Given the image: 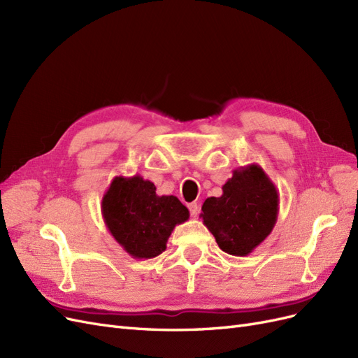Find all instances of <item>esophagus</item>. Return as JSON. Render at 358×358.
<instances>
[{
	"label": "esophagus",
	"mask_w": 358,
	"mask_h": 358,
	"mask_svg": "<svg viewBox=\"0 0 358 358\" xmlns=\"http://www.w3.org/2000/svg\"><path fill=\"white\" fill-rule=\"evenodd\" d=\"M188 209H189L191 216H194V218H196V216H199V213H200V208H199V204H197V203H189V204H188Z\"/></svg>",
	"instance_id": "34e87169"
}]
</instances>
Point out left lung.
<instances>
[{
  "instance_id": "left-lung-1",
  "label": "left lung",
  "mask_w": 358,
  "mask_h": 358,
  "mask_svg": "<svg viewBox=\"0 0 358 358\" xmlns=\"http://www.w3.org/2000/svg\"><path fill=\"white\" fill-rule=\"evenodd\" d=\"M203 224L224 252L245 257L264 242L278 220L279 194L258 164L236 169L225 182L221 197L201 206Z\"/></svg>"
}]
</instances>
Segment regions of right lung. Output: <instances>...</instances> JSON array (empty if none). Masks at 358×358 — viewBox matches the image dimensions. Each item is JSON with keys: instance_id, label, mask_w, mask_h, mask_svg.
I'll use <instances>...</instances> for the list:
<instances>
[{"instance_id": "obj_1", "label": "right lung", "mask_w": 358, "mask_h": 358, "mask_svg": "<svg viewBox=\"0 0 358 358\" xmlns=\"http://www.w3.org/2000/svg\"><path fill=\"white\" fill-rule=\"evenodd\" d=\"M101 213L113 239L133 258L148 259L166 251L175 227L189 210L175 196H158L142 176H116L101 201Z\"/></svg>"}]
</instances>
